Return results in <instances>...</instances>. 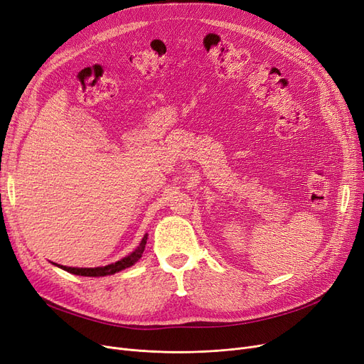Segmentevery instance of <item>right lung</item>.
I'll return each instance as SVG.
<instances>
[{"label":"right lung","instance_id":"obj_1","mask_svg":"<svg viewBox=\"0 0 364 364\" xmlns=\"http://www.w3.org/2000/svg\"><path fill=\"white\" fill-rule=\"evenodd\" d=\"M145 245H146V235H144L141 245L138 246L136 250L132 252L129 257L123 258L121 261H117L111 265L96 267V268H75V267H64V265H58V267L63 268V270H65V272H69V273H73V274H77V276H87V277H99V276L114 274V273L124 270V268H127V267H130V265L136 262L142 257Z\"/></svg>","mask_w":364,"mask_h":364}]
</instances>
